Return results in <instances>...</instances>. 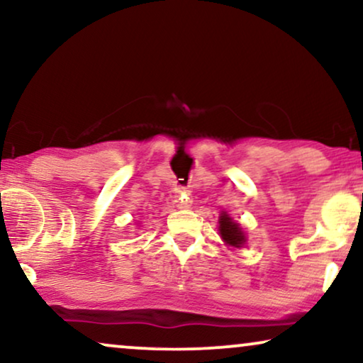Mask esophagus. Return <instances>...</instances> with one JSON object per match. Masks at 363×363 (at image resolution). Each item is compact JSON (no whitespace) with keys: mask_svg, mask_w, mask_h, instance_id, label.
<instances>
[{"mask_svg":"<svg viewBox=\"0 0 363 363\" xmlns=\"http://www.w3.org/2000/svg\"><path fill=\"white\" fill-rule=\"evenodd\" d=\"M175 205H177V208H180V210H186V208H190L191 206L190 193H188L186 190L178 191V195L175 198Z\"/></svg>","mask_w":363,"mask_h":363,"instance_id":"esophagus-1","label":"esophagus"}]
</instances>
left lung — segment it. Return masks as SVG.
I'll list each match as a JSON object with an SVG mask.
<instances>
[{
    "label": "left lung",
    "instance_id": "left-lung-1",
    "mask_svg": "<svg viewBox=\"0 0 363 363\" xmlns=\"http://www.w3.org/2000/svg\"><path fill=\"white\" fill-rule=\"evenodd\" d=\"M218 223H220L221 240L225 241L228 246H233V247L245 246L246 236H245V233H242V228L240 226V223L233 221V218L228 215L226 211L221 213L220 221Z\"/></svg>",
    "mask_w": 363,
    "mask_h": 363
}]
</instances>
